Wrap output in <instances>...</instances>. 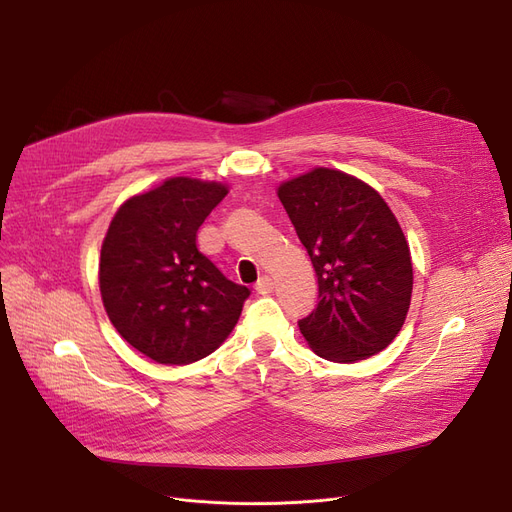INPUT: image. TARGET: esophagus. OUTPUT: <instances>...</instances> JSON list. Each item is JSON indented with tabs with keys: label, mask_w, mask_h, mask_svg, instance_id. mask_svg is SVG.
<instances>
[{
	"label": "esophagus",
	"mask_w": 512,
	"mask_h": 512,
	"mask_svg": "<svg viewBox=\"0 0 512 512\" xmlns=\"http://www.w3.org/2000/svg\"><path fill=\"white\" fill-rule=\"evenodd\" d=\"M272 290H274V282H272L270 276H261L257 280V284H255V292L257 294H270Z\"/></svg>",
	"instance_id": "1"
}]
</instances>
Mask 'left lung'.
I'll return each mask as SVG.
<instances>
[{"mask_svg": "<svg viewBox=\"0 0 512 512\" xmlns=\"http://www.w3.org/2000/svg\"><path fill=\"white\" fill-rule=\"evenodd\" d=\"M278 197L315 267L317 305L299 319L328 361L367 359L407 319L413 265L407 238L378 191L330 168L284 182Z\"/></svg>", "mask_w": 512, "mask_h": 512, "instance_id": "obj_1", "label": "left lung"}]
</instances>
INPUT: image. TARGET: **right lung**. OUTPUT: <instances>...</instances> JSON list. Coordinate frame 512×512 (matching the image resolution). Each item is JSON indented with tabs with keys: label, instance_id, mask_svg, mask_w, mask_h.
<instances>
[{
	"label": "right lung",
	"instance_id": "right-lung-1",
	"mask_svg": "<svg viewBox=\"0 0 512 512\" xmlns=\"http://www.w3.org/2000/svg\"><path fill=\"white\" fill-rule=\"evenodd\" d=\"M228 188L170 178L128 199L101 247L99 288L118 334L145 357L186 365L211 355L251 290L228 280L197 247V230Z\"/></svg>",
	"mask_w": 512,
	"mask_h": 512
}]
</instances>
